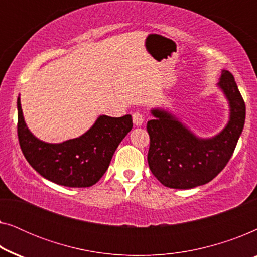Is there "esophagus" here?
<instances>
[{
  "instance_id": "34e87169",
  "label": "esophagus",
  "mask_w": 257,
  "mask_h": 257,
  "mask_svg": "<svg viewBox=\"0 0 257 257\" xmlns=\"http://www.w3.org/2000/svg\"><path fill=\"white\" fill-rule=\"evenodd\" d=\"M132 119H133V124L136 126H142L144 124V120H145L144 114L140 113V112H135V113L132 114Z\"/></svg>"
}]
</instances>
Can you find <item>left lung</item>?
<instances>
[{
  "mask_svg": "<svg viewBox=\"0 0 257 257\" xmlns=\"http://www.w3.org/2000/svg\"><path fill=\"white\" fill-rule=\"evenodd\" d=\"M217 86L229 103V121L219 135L199 138L170 112L153 108L147 121L150 170L166 187L189 189L213 180L233 156L245 119V105L234 76L222 70Z\"/></svg>",
  "mask_w": 257,
  "mask_h": 257,
  "instance_id": "left-lung-1",
  "label": "left lung"
}]
</instances>
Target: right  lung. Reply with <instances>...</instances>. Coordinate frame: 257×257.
<instances>
[{"instance_id": "add662e5", "label": "right lung", "mask_w": 257, "mask_h": 257, "mask_svg": "<svg viewBox=\"0 0 257 257\" xmlns=\"http://www.w3.org/2000/svg\"><path fill=\"white\" fill-rule=\"evenodd\" d=\"M17 136L28 163L42 177L66 187H90L108 168L119 144L132 130L130 114L100 115L89 131L59 144L37 139L27 127L17 98Z\"/></svg>"}]
</instances>
